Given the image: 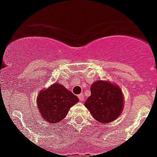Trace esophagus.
Returning <instances> with one entry per match:
<instances>
[{
    "instance_id": "1",
    "label": "esophagus",
    "mask_w": 157,
    "mask_h": 157,
    "mask_svg": "<svg viewBox=\"0 0 157 157\" xmlns=\"http://www.w3.org/2000/svg\"><path fill=\"white\" fill-rule=\"evenodd\" d=\"M78 98H79V99H80V101H81V102H82V101H84V94H79Z\"/></svg>"
}]
</instances>
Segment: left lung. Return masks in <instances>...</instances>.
<instances>
[{
	"instance_id": "1",
	"label": "left lung",
	"mask_w": 157,
	"mask_h": 157,
	"mask_svg": "<svg viewBox=\"0 0 157 157\" xmlns=\"http://www.w3.org/2000/svg\"><path fill=\"white\" fill-rule=\"evenodd\" d=\"M90 96L85 106L99 123H109L120 117L124 108V98L119 86L102 80L94 82Z\"/></svg>"
}]
</instances>
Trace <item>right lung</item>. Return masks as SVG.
Wrapping results in <instances>:
<instances>
[{"label": "right lung", "mask_w": 157, "mask_h": 157, "mask_svg": "<svg viewBox=\"0 0 157 157\" xmlns=\"http://www.w3.org/2000/svg\"><path fill=\"white\" fill-rule=\"evenodd\" d=\"M78 98L58 82L40 92L36 98L38 109L45 121L50 123L61 121L70 107L77 103Z\"/></svg>", "instance_id": "right-lung-1"}]
</instances>
